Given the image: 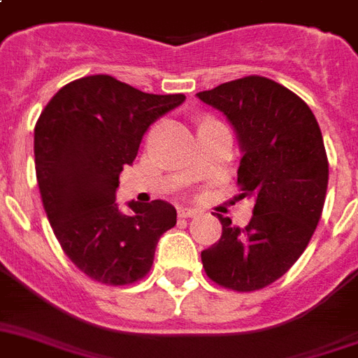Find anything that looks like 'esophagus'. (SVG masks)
<instances>
[{
    "instance_id": "34e87169",
    "label": "esophagus",
    "mask_w": 358,
    "mask_h": 358,
    "mask_svg": "<svg viewBox=\"0 0 358 358\" xmlns=\"http://www.w3.org/2000/svg\"><path fill=\"white\" fill-rule=\"evenodd\" d=\"M196 215H198L196 209H190V208L179 209V217H181V219H190V217H196Z\"/></svg>"
}]
</instances>
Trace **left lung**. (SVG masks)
<instances>
[{
	"mask_svg": "<svg viewBox=\"0 0 358 358\" xmlns=\"http://www.w3.org/2000/svg\"><path fill=\"white\" fill-rule=\"evenodd\" d=\"M198 98L232 122L243 150L238 187L241 198H255L245 228L217 215L222 236L201 251V264L224 289L260 291L291 270L321 219L329 187L321 128L300 96L260 75L222 83Z\"/></svg>",
	"mask_w": 358,
	"mask_h": 358,
	"instance_id": "obj_1",
	"label": "left lung"
}]
</instances>
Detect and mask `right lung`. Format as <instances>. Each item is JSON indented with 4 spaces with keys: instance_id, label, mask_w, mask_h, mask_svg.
<instances>
[{
    "instance_id": "add662e5",
    "label": "right lung",
    "mask_w": 358,
    "mask_h": 358,
    "mask_svg": "<svg viewBox=\"0 0 358 358\" xmlns=\"http://www.w3.org/2000/svg\"><path fill=\"white\" fill-rule=\"evenodd\" d=\"M185 94H147L111 75L71 80L37 118L34 152L43 208L62 251L85 275L111 287L149 273L155 249L176 227L162 200L115 203L118 176L138 157L141 138Z\"/></svg>"
}]
</instances>
